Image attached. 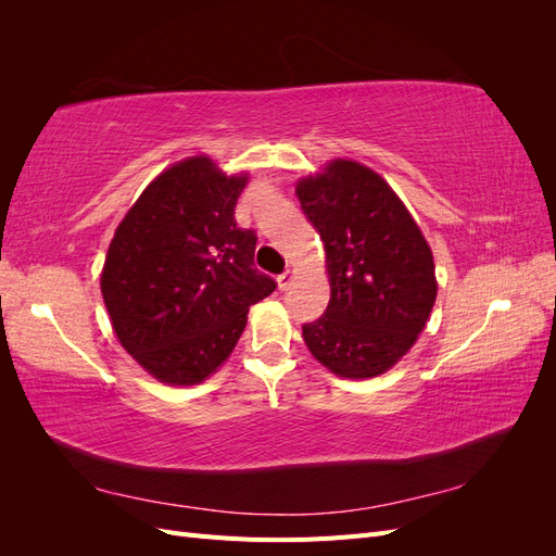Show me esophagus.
Segmentation results:
<instances>
[{"label": "esophagus", "mask_w": 556, "mask_h": 556, "mask_svg": "<svg viewBox=\"0 0 556 556\" xmlns=\"http://www.w3.org/2000/svg\"><path fill=\"white\" fill-rule=\"evenodd\" d=\"M292 280H294V271H292V268H288V271H282V274L278 276V288H280L282 292H285V290H290Z\"/></svg>", "instance_id": "34e87169"}]
</instances>
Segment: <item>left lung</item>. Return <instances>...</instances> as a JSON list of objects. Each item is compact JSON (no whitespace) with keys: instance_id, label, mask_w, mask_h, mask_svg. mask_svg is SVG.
<instances>
[{"instance_id":"8db88e82","label":"left lung","mask_w":556,"mask_h":556,"mask_svg":"<svg viewBox=\"0 0 556 556\" xmlns=\"http://www.w3.org/2000/svg\"><path fill=\"white\" fill-rule=\"evenodd\" d=\"M301 211L327 252V311L304 325L313 357L341 378H374L417 341L435 301L431 248L376 172L333 160L299 180Z\"/></svg>"}]
</instances>
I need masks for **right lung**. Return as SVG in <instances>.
I'll list each match as a JSON object with an SVG mask.
<instances>
[{"label":"right lung","instance_id":"obj_1","mask_svg":"<svg viewBox=\"0 0 556 556\" xmlns=\"http://www.w3.org/2000/svg\"><path fill=\"white\" fill-rule=\"evenodd\" d=\"M245 180L208 157L178 162L115 229L104 304L117 341L162 382L206 380L239 343L250 306L276 290L255 268V229L233 220Z\"/></svg>","mask_w":556,"mask_h":556}]
</instances>
